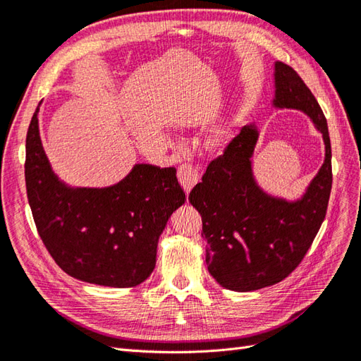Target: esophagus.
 Masks as SVG:
<instances>
[{
	"instance_id": "esophagus-1",
	"label": "esophagus",
	"mask_w": 361,
	"mask_h": 361,
	"mask_svg": "<svg viewBox=\"0 0 361 361\" xmlns=\"http://www.w3.org/2000/svg\"><path fill=\"white\" fill-rule=\"evenodd\" d=\"M178 178H179V182H180L183 191H185V193L188 195L190 191L193 190L196 183L199 182V178H201V176H199V171H197V168L195 165L183 164V165L179 166Z\"/></svg>"
}]
</instances>
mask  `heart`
<instances>
[{"label":"heart","mask_w":361,"mask_h":361,"mask_svg":"<svg viewBox=\"0 0 361 361\" xmlns=\"http://www.w3.org/2000/svg\"><path fill=\"white\" fill-rule=\"evenodd\" d=\"M221 135H222V134H221V133H219V134H218V137H219V139H221Z\"/></svg>","instance_id":"heart-1"}]
</instances>
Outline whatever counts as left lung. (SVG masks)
I'll return each mask as SVG.
<instances>
[{"label":"left lung","instance_id":"obj_1","mask_svg":"<svg viewBox=\"0 0 361 361\" xmlns=\"http://www.w3.org/2000/svg\"><path fill=\"white\" fill-rule=\"evenodd\" d=\"M271 106L306 114L324 142V162L296 199L264 190L253 173L258 125H245L191 190L202 216L205 262L224 289L252 292L283 281L301 262L324 221L332 188L331 139L322 108L301 77L275 61Z\"/></svg>","mask_w":361,"mask_h":361}]
</instances>
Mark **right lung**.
I'll return each mask as SVG.
<instances>
[{"mask_svg":"<svg viewBox=\"0 0 361 361\" xmlns=\"http://www.w3.org/2000/svg\"><path fill=\"white\" fill-rule=\"evenodd\" d=\"M26 137L27 199L39 238L63 271L80 281L134 287L156 266L159 236L185 202L176 168L135 164L114 185L71 187L54 173L38 126Z\"/></svg>","mask_w":361,"mask_h":361,"instance_id":"1","label":"right lung"}]
</instances>
